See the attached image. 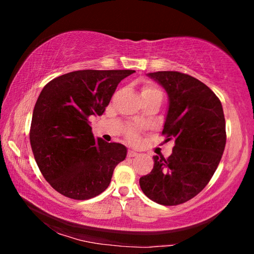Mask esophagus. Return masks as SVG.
Returning <instances> with one entry per match:
<instances>
[{
	"label": "esophagus",
	"instance_id": "1",
	"mask_svg": "<svg viewBox=\"0 0 254 254\" xmlns=\"http://www.w3.org/2000/svg\"><path fill=\"white\" fill-rule=\"evenodd\" d=\"M135 156H137V152H135L134 150H128V151H127V157L132 158V157H135Z\"/></svg>",
	"mask_w": 254,
	"mask_h": 254
}]
</instances>
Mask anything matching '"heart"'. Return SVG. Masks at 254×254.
<instances>
[{"instance_id": "b5f03b06", "label": "heart", "mask_w": 254, "mask_h": 254, "mask_svg": "<svg viewBox=\"0 0 254 254\" xmlns=\"http://www.w3.org/2000/svg\"><path fill=\"white\" fill-rule=\"evenodd\" d=\"M154 94H161V92L159 91V89L156 87V86L153 85H144L142 87V92H141V95L142 96H148V95H154ZM127 135L128 139L131 140H135L137 137V132L135 130H133V128H131V130H128Z\"/></svg>"}]
</instances>
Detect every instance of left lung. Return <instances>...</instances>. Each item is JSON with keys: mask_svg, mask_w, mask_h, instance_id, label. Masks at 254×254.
<instances>
[{"mask_svg": "<svg viewBox=\"0 0 254 254\" xmlns=\"http://www.w3.org/2000/svg\"><path fill=\"white\" fill-rule=\"evenodd\" d=\"M148 76L168 93L162 134L175 147L167 159L153 157V169L140 178V187L158 204L179 205L199 194L217 169L226 143L224 112L220 98L195 77L179 71Z\"/></svg>", "mask_w": 254, "mask_h": 254, "instance_id": "8db88e82", "label": "left lung"}]
</instances>
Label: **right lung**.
I'll return each mask as SVG.
<instances>
[{
    "mask_svg": "<svg viewBox=\"0 0 254 254\" xmlns=\"http://www.w3.org/2000/svg\"><path fill=\"white\" fill-rule=\"evenodd\" d=\"M133 72L71 71L41 91L33 109L30 143L42 176L59 194L85 200L109 187L127 148L95 139L89 118L104 113L120 81Z\"/></svg>",
    "mask_w": 254,
    "mask_h": 254,
    "instance_id": "right-lung-1",
    "label": "right lung"
}]
</instances>
